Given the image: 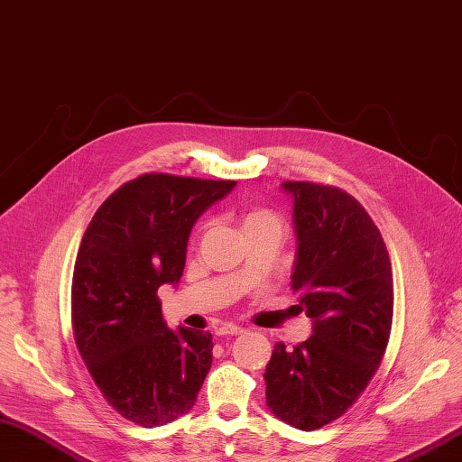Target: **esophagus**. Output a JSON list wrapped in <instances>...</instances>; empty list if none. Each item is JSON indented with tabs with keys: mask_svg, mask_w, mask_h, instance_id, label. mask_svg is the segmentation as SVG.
<instances>
[{
	"mask_svg": "<svg viewBox=\"0 0 462 462\" xmlns=\"http://www.w3.org/2000/svg\"><path fill=\"white\" fill-rule=\"evenodd\" d=\"M244 329L236 324H222L220 328H217V336L224 337V336H240Z\"/></svg>",
	"mask_w": 462,
	"mask_h": 462,
	"instance_id": "esophagus-1",
	"label": "esophagus"
}]
</instances>
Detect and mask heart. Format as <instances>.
Instances as JSON below:
<instances>
[{
	"mask_svg": "<svg viewBox=\"0 0 462 462\" xmlns=\"http://www.w3.org/2000/svg\"><path fill=\"white\" fill-rule=\"evenodd\" d=\"M265 222H279V218L267 208H252L242 217V230L247 232L255 226H262V224H265ZM199 232H200V228H199Z\"/></svg>",
	"mask_w": 462,
	"mask_h": 462,
	"instance_id": "obj_1",
	"label": "heart"
}]
</instances>
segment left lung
<instances>
[{
  "mask_svg": "<svg viewBox=\"0 0 462 462\" xmlns=\"http://www.w3.org/2000/svg\"><path fill=\"white\" fill-rule=\"evenodd\" d=\"M294 199L299 252L291 287L314 334L275 346L265 369L269 410L302 431L355 404L381 365L393 329V265L381 230L344 189L285 181Z\"/></svg>",
  "mask_w": 462,
  "mask_h": 462,
  "instance_id": "8db88e82",
  "label": "left lung"
}]
</instances>
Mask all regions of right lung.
Here are the masks:
<instances>
[{
    "label": "right lung",
    "instance_id": "add662e5",
    "mask_svg": "<svg viewBox=\"0 0 462 462\" xmlns=\"http://www.w3.org/2000/svg\"><path fill=\"white\" fill-rule=\"evenodd\" d=\"M236 181L144 173L111 193L81 238L72 277L78 351L109 406L158 428L195 406L212 363V334L171 332L158 289L183 275L200 212Z\"/></svg>",
    "mask_w": 462,
    "mask_h": 462
}]
</instances>
